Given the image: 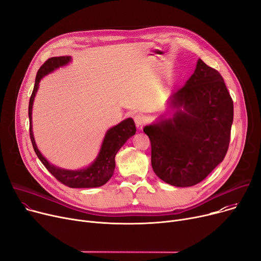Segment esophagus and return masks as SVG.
<instances>
[{
	"mask_svg": "<svg viewBox=\"0 0 261 261\" xmlns=\"http://www.w3.org/2000/svg\"><path fill=\"white\" fill-rule=\"evenodd\" d=\"M133 119H134V123L136 125V128L138 130H142L144 128L145 124H146V117L144 115H142V114H136L133 117Z\"/></svg>",
	"mask_w": 261,
	"mask_h": 261,
	"instance_id": "esophagus-1",
	"label": "esophagus"
}]
</instances>
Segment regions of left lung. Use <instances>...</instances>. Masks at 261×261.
<instances>
[{
    "instance_id": "left-lung-1",
    "label": "left lung",
    "mask_w": 261,
    "mask_h": 261,
    "mask_svg": "<svg viewBox=\"0 0 261 261\" xmlns=\"http://www.w3.org/2000/svg\"><path fill=\"white\" fill-rule=\"evenodd\" d=\"M171 105L177 108L174 117L144 128L151 143V164L165 182L191 187L202 181L227 154L233 99L221 74L198 60L192 76L172 95Z\"/></svg>"
}]
</instances>
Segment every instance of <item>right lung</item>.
Returning a JSON list of instances; mask_svg holds the SVG:
<instances>
[{"mask_svg":"<svg viewBox=\"0 0 261 261\" xmlns=\"http://www.w3.org/2000/svg\"><path fill=\"white\" fill-rule=\"evenodd\" d=\"M70 61V57H59V58H50L48 59L39 69L36 76V83H34L33 91L31 93L29 99L28 107V115H29V134L30 140L34 149V152L38 155V158L42 162V164L46 167V169L54 175L60 182L69 187V188H96L105 185L112 176L115 169V155L117 151L123 147V145L128 141V138L133 136L136 132L135 124L132 118H127L121 121L118 125L114 126L106 133L105 138L101 145L100 152L97 156L95 162L89 166L88 168L71 171L64 170L57 168L50 165L40 151L37 148L36 142H34L32 126H31V112H32V103L34 96L39 88V83L41 79L48 74L49 72L54 71L55 69L64 66Z\"/></svg>","mask_w":261,"mask_h":261,"instance_id":"1","label":"right lung"}]
</instances>
